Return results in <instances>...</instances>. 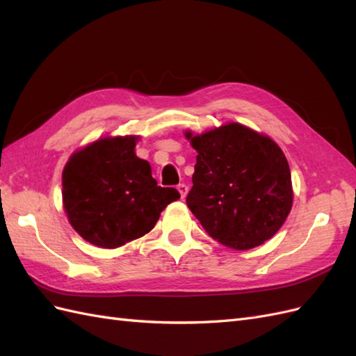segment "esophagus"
<instances>
[{
  "instance_id": "esophagus-1",
  "label": "esophagus",
  "mask_w": 356,
  "mask_h": 356,
  "mask_svg": "<svg viewBox=\"0 0 356 356\" xmlns=\"http://www.w3.org/2000/svg\"><path fill=\"white\" fill-rule=\"evenodd\" d=\"M178 191H179V195H181V199H184L187 196V193H188V187L186 184H178Z\"/></svg>"
}]
</instances>
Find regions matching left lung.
<instances>
[{
	"label": "left lung",
	"mask_w": 356,
	"mask_h": 356,
	"mask_svg": "<svg viewBox=\"0 0 356 356\" xmlns=\"http://www.w3.org/2000/svg\"><path fill=\"white\" fill-rule=\"evenodd\" d=\"M186 138L197 151L187 207L208 235L235 250L273 238L293 202L280 147L238 122L195 136L187 131Z\"/></svg>",
	"instance_id": "8db88e82"
}]
</instances>
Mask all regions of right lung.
I'll return each instance as SVG.
<instances>
[{"label":"right lung","mask_w":356,"mask_h":356,"mask_svg":"<svg viewBox=\"0 0 356 356\" xmlns=\"http://www.w3.org/2000/svg\"><path fill=\"white\" fill-rule=\"evenodd\" d=\"M138 136L103 138L67 161L63 204L85 241L117 248L156 226L160 213L178 200L177 188L160 187L151 166L134 152Z\"/></svg>","instance_id":"right-lung-1"}]
</instances>
